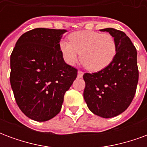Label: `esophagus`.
Wrapping results in <instances>:
<instances>
[{
  "mask_svg": "<svg viewBox=\"0 0 147 147\" xmlns=\"http://www.w3.org/2000/svg\"><path fill=\"white\" fill-rule=\"evenodd\" d=\"M83 76V72L82 71H78V78H82Z\"/></svg>",
  "mask_w": 147,
  "mask_h": 147,
  "instance_id": "obj_1",
  "label": "esophagus"
}]
</instances>
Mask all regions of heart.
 <instances>
[{"mask_svg": "<svg viewBox=\"0 0 147 147\" xmlns=\"http://www.w3.org/2000/svg\"><path fill=\"white\" fill-rule=\"evenodd\" d=\"M69 41L62 40L59 43L64 61L69 65H74L80 53L82 64L92 71L107 67L117 53L116 41L109 33L80 30L71 34Z\"/></svg>", "mask_w": 147, "mask_h": 147, "instance_id": "1", "label": "heart"}]
</instances>
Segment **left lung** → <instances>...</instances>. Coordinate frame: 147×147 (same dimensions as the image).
I'll return each mask as SVG.
<instances>
[{
  "label": "left lung",
  "mask_w": 147,
  "mask_h": 147,
  "mask_svg": "<svg viewBox=\"0 0 147 147\" xmlns=\"http://www.w3.org/2000/svg\"><path fill=\"white\" fill-rule=\"evenodd\" d=\"M116 41L117 53L109 65L94 73H85L84 100L93 113L103 118L118 116L126 110L136 94L139 81L137 51L126 34L105 28Z\"/></svg>",
  "instance_id": "1"
}]
</instances>
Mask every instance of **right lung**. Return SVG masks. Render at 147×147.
Returning a JSON list of instances; mask_svg holds the SVG:
<instances>
[{
    "instance_id": "right-lung-1",
    "label": "right lung",
    "mask_w": 147,
    "mask_h": 147,
    "mask_svg": "<svg viewBox=\"0 0 147 147\" xmlns=\"http://www.w3.org/2000/svg\"><path fill=\"white\" fill-rule=\"evenodd\" d=\"M66 30L35 28L18 39L10 57V83L19 108L42 122L61 109L77 69L64 62L59 43Z\"/></svg>"
}]
</instances>
